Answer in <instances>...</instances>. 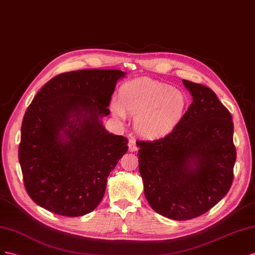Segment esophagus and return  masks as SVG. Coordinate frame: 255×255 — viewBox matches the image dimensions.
<instances>
[{
    "instance_id": "34e87169",
    "label": "esophagus",
    "mask_w": 255,
    "mask_h": 255,
    "mask_svg": "<svg viewBox=\"0 0 255 255\" xmlns=\"http://www.w3.org/2000/svg\"><path fill=\"white\" fill-rule=\"evenodd\" d=\"M128 147H129V151H135L137 149V146H136V143L134 140H129V143H128Z\"/></svg>"
}]
</instances>
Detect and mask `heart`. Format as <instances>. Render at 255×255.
I'll return each instance as SVG.
<instances>
[{
  "label": "heart",
  "instance_id": "obj_1",
  "mask_svg": "<svg viewBox=\"0 0 255 255\" xmlns=\"http://www.w3.org/2000/svg\"><path fill=\"white\" fill-rule=\"evenodd\" d=\"M188 97L172 85L151 79H137L122 86L119 99L113 100L112 112L125 120L135 116L134 128L142 136L157 139L168 134L183 119Z\"/></svg>",
  "mask_w": 255,
  "mask_h": 255
}]
</instances>
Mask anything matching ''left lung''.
<instances>
[{"label":"left lung","instance_id":"8db88e82","mask_svg":"<svg viewBox=\"0 0 255 255\" xmlns=\"http://www.w3.org/2000/svg\"><path fill=\"white\" fill-rule=\"evenodd\" d=\"M183 83L193 101L172 132L136 142L145 198L155 212L179 221L205 214L227 195L236 161L228 109L209 87Z\"/></svg>","mask_w":255,"mask_h":255}]
</instances>
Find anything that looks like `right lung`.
Returning <instances> with one entry per match:
<instances>
[{
    "label": "right lung",
    "instance_id": "1",
    "mask_svg": "<svg viewBox=\"0 0 255 255\" xmlns=\"http://www.w3.org/2000/svg\"><path fill=\"white\" fill-rule=\"evenodd\" d=\"M126 72L82 69L52 78L36 94L21 127L19 162L30 198L51 213L79 217L103 200L128 140L101 119Z\"/></svg>",
    "mask_w": 255,
    "mask_h": 255
}]
</instances>
